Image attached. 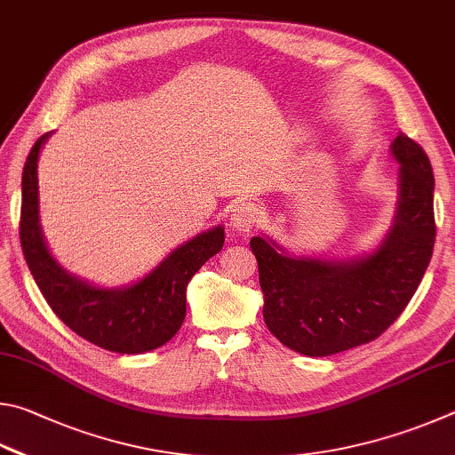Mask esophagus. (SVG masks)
Segmentation results:
<instances>
[{
	"label": "esophagus",
	"instance_id": "34e87169",
	"mask_svg": "<svg viewBox=\"0 0 455 455\" xmlns=\"http://www.w3.org/2000/svg\"><path fill=\"white\" fill-rule=\"evenodd\" d=\"M259 221V212L256 204L251 202H237L229 215V223L235 229V234H250Z\"/></svg>",
	"mask_w": 455,
	"mask_h": 455
}]
</instances>
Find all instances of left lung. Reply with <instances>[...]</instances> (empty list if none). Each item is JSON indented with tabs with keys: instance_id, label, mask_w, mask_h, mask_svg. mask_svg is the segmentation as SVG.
<instances>
[{
	"instance_id": "obj_1",
	"label": "left lung",
	"mask_w": 455,
	"mask_h": 455,
	"mask_svg": "<svg viewBox=\"0 0 455 455\" xmlns=\"http://www.w3.org/2000/svg\"><path fill=\"white\" fill-rule=\"evenodd\" d=\"M397 207L376 250L355 258L293 256L272 237H251L267 330L309 357L333 355L381 336L410 304L435 242L434 172L405 133L389 146Z\"/></svg>"
}]
</instances>
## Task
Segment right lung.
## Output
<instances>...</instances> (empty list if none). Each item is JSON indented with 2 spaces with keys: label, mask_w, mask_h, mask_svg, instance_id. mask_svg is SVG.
Segmentation results:
<instances>
[{
  "label": "right lung",
  "mask_w": 455,
  "mask_h": 455,
  "mask_svg": "<svg viewBox=\"0 0 455 455\" xmlns=\"http://www.w3.org/2000/svg\"><path fill=\"white\" fill-rule=\"evenodd\" d=\"M39 138L23 165L20 237L28 267L53 314L77 336L117 354H146L170 341L186 320V290L194 274L223 248V226L181 243L141 280L100 288L68 272L47 248L39 223Z\"/></svg>",
  "instance_id": "obj_1"
}]
</instances>
